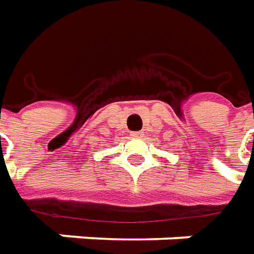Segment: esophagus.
I'll return each mask as SVG.
<instances>
[{
  "label": "esophagus",
  "mask_w": 254,
  "mask_h": 254,
  "mask_svg": "<svg viewBox=\"0 0 254 254\" xmlns=\"http://www.w3.org/2000/svg\"><path fill=\"white\" fill-rule=\"evenodd\" d=\"M142 135H143V132L137 130V132H132V133H130V137H133V139H137V137H142Z\"/></svg>",
  "instance_id": "1"
}]
</instances>
